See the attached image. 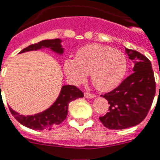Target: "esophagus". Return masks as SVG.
Returning a JSON list of instances; mask_svg holds the SVG:
<instances>
[{
    "mask_svg": "<svg viewBox=\"0 0 160 160\" xmlns=\"http://www.w3.org/2000/svg\"><path fill=\"white\" fill-rule=\"evenodd\" d=\"M84 97L86 98H95V95L94 94H92L90 92H85L84 93Z\"/></svg>",
    "mask_w": 160,
    "mask_h": 160,
    "instance_id": "1",
    "label": "esophagus"
}]
</instances>
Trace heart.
Returning <instances> with one entry per match:
<instances>
[{
	"label": "heart",
	"instance_id": "b5f03b06",
	"mask_svg": "<svg viewBox=\"0 0 160 160\" xmlns=\"http://www.w3.org/2000/svg\"><path fill=\"white\" fill-rule=\"evenodd\" d=\"M65 73L72 82L79 83L91 73L93 85L101 92L113 90L122 81L127 69V59L121 50L99 44L82 47L76 58L64 61Z\"/></svg>",
	"mask_w": 160,
	"mask_h": 160
}]
</instances>
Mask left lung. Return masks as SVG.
<instances>
[{"instance_id":"1","label":"left lung","mask_w":160,"mask_h":160,"mask_svg":"<svg viewBox=\"0 0 160 160\" xmlns=\"http://www.w3.org/2000/svg\"><path fill=\"white\" fill-rule=\"evenodd\" d=\"M134 62L133 73L114 90L102 97L108 101L109 112L99 117L111 130H122L140 124L146 117L155 95V80L151 62L137 51L126 48Z\"/></svg>"}]
</instances>
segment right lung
<instances>
[{"label": "right lung", "instance_id": "right-lung-1", "mask_svg": "<svg viewBox=\"0 0 160 160\" xmlns=\"http://www.w3.org/2000/svg\"><path fill=\"white\" fill-rule=\"evenodd\" d=\"M62 40L60 39H45L28 46L19 53H25L28 51H34L48 48L58 54L63 53V48L61 45ZM79 98H83V93L75 86L64 85L60 91L59 95L52 106L44 112L35 114L34 116H23L15 112L10 107L11 114L21 125L33 130H51L57 125H59L64 121L68 115V104L73 100Z\"/></svg>", "mask_w": 160, "mask_h": 160}]
</instances>
